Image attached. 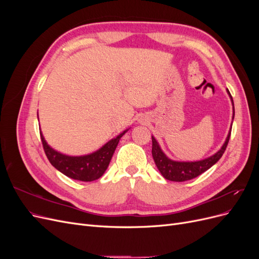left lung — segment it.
Listing matches in <instances>:
<instances>
[{
  "label": "left lung",
  "mask_w": 259,
  "mask_h": 259,
  "mask_svg": "<svg viewBox=\"0 0 259 259\" xmlns=\"http://www.w3.org/2000/svg\"><path fill=\"white\" fill-rule=\"evenodd\" d=\"M229 95L231 97V94H229ZM231 100H232V97H231ZM233 117H234V107H233ZM230 134H231V131L221 150L205 160L197 161V162H176V161L169 160L167 156L163 153L159 144L156 143V140L152 137V156H153L154 163L156 167L159 168L162 176L165 179L171 180V182H186V180L193 179L195 177H198L199 175H201L202 173H204L205 170L210 168L219 159L222 158L227 146H228Z\"/></svg>",
  "instance_id": "8db88e82"
}]
</instances>
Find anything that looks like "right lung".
<instances>
[{"instance_id":"right-lung-1","label":"right lung","mask_w":259,"mask_h":259,"mask_svg":"<svg viewBox=\"0 0 259 259\" xmlns=\"http://www.w3.org/2000/svg\"><path fill=\"white\" fill-rule=\"evenodd\" d=\"M125 133L126 131L111 139L98 151L84 156H69L55 151L46 144L42 134L41 140L44 152L55 168L72 179L81 180V182H93L104 175L111 161L115 148L120 142V138Z\"/></svg>"}]
</instances>
